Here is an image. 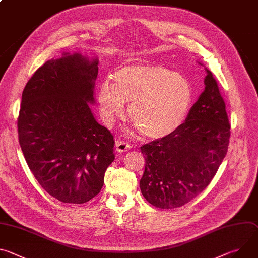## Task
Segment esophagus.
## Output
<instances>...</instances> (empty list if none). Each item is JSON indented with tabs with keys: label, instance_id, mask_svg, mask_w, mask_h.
Segmentation results:
<instances>
[{
	"label": "esophagus",
	"instance_id": "obj_1",
	"mask_svg": "<svg viewBox=\"0 0 258 258\" xmlns=\"http://www.w3.org/2000/svg\"><path fill=\"white\" fill-rule=\"evenodd\" d=\"M115 146H116V150L118 152H125L131 148V144H128L123 140H117L115 143Z\"/></svg>",
	"mask_w": 258,
	"mask_h": 258
}]
</instances>
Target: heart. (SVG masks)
Returning a JSON list of instances; mask_svg holds the SVG:
<instances>
[{
  "label": "heart",
  "instance_id": "obj_1",
  "mask_svg": "<svg viewBox=\"0 0 258 258\" xmlns=\"http://www.w3.org/2000/svg\"><path fill=\"white\" fill-rule=\"evenodd\" d=\"M101 115L108 123L124 113L146 138L163 139L187 118L193 103L190 82L160 64H132L118 68L112 84L103 82L97 92Z\"/></svg>",
  "mask_w": 258,
  "mask_h": 258
}]
</instances>
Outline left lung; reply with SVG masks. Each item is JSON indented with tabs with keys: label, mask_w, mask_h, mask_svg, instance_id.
I'll return each instance as SVG.
<instances>
[{
	"label": "left lung",
	"mask_w": 258,
	"mask_h": 258,
	"mask_svg": "<svg viewBox=\"0 0 258 258\" xmlns=\"http://www.w3.org/2000/svg\"><path fill=\"white\" fill-rule=\"evenodd\" d=\"M206 71L205 90L186 122L171 135L141 147L146 164L140 188L155 207L176 208L197 197L228 152L231 124L226 103L212 73Z\"/></svg>",
	"instance_id": "left-lung-1"
}]
</instances>
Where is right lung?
<instances>
[{
	"mask_svg": "<svg viewBox=\"0 0 258 258\" xmlns=\"http://www.w3.org/2000/svg\"><path fill=\"white\" fill-rule=\"evenodd\" d=\"M98 60L80 54L47 61L22 92L18 140L41 187L63 203L82 204L98 195L115 156L114 139L99 124L94 102Z\"/></svg>",
	"mask_w": 258,
	"mask_h": 258,
	"instance_id": "1",
	"label": "right lung"
}]
</instances>
